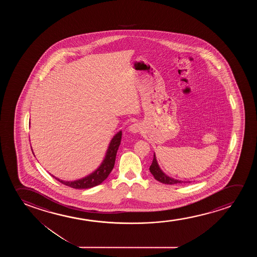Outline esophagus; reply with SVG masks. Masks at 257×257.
I'll use <instances>...</instances> for the list:
<instances>
[{"instance_id":"34e87169","label":"esophagus","mask_w":257,"mask_h":257,"mask_svg":"<svg viewBox=\"0 0 257 257\" xmlns=\"http://www.w3.org/2000/svg\"><path fill=\"white\" fill-rule=\"evenodd\" d=\"M141 130V123H133V124H131L130 126L128 127V132L131 134H137Z\"/></svg>"}]
</instances>
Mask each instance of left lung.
<instances>
[{
	"label": "left lung",
	"mask_w": 257,
	"mask_h": 257,
	"mask_svg": "<svg viewBox=\"0 0 257 257\" xmlns=\"http://www.w3.org/2000/svg\"><path fill=\"white\" fill-rule=\"evenodd\" d=\"M149 170L151 172L152 175L155 176V179L165 184H176V183H191L190 181H181V180L175 179L170 176L166 175L165 173L162 171V169L159 166L158 162L156 160V156L155 154H154V159H153V162H152L151 166L149 168Z\"/></svg>",
	"instance_id": "left-lung-1"
}]
</instances>
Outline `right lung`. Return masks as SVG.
Here are the masks:
<instances>
[{
    "mask_svg": "<svg viewBox=\"0 0 257 257\" xmlns=\"http://www.w3.org/2000/svg\"><path fill=\"white\" fill-rule=\"evenodd\" d=\"M121 139H122V131H119L118 133H116L113 136L111 141L109 142L104 159L102 160L100 166L88 176L80 178V179L74 180V181H63V180H60V178H57L53 175L52 176L60 183H63L67 186L71 187V188H74V189L85 190V189H90L93 187L97 186L109 176V173L111 172V170L114 168L115 161H116V152L119 148Z\"/></svg>",
    "mask_w": 257,
    "mask_h": 257,
    "instance_id": "obj_1",
    "label": "right lung"
}]
</instances>
